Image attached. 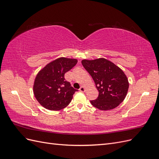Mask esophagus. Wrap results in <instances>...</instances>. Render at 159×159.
I'll return each mask as SVG.
<instances>
[{"label": "esophagus", "mask_w": 159, "mask_h": 159, "mask_svg": "<svg viewBox=\"0 0 159 159\" xmlns=\"http://www.w3.org/2000/svg\"><path fill=\"white\" fill-rule=\"evenodd\" d=\"M80 91H81V92H85V88L84 86H81V87L80 88Z\"/></svg>", "instance_id": "obj_1"}]
</instances>
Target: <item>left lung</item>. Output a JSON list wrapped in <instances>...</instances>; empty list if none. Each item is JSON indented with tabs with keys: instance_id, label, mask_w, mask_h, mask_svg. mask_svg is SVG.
Segmentation results:
<instances>
[{
	"instance_id": "left-lung-1",
	"label": "left lung",
	"mask_w": 159,
	"mask_h": 159,
	"mask_svg": "<svg viewBox=\"0 0 159 159\" xmlns=\"http://www.w3.org/2000/svg\"><path fill=\"white\" fill-rule=\"evenodd\" d=\"M84 68L92 77L98 91V98L90 101L91 105L100 110H111L125 98L129 81L123 70L105 58L81 61Z\"/></svg>"
}]
</instances>
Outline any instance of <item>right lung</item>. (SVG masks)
<instances>
[{
    "instance_id": "add662e5",
    "label": "right lung",
    "mask_w": 159,
    "mask_h": 159,
    "mask_svg": "<svg viewBox=\"0 0 159 159\" xmlns=\"http://www.w3.org/2000/svg\"><path fill=\"white\" fill-rule=\"evenodd\" d=\"M76 59L59 57L42 68L34 80L33 91L36 99L44 108L57 111L70 104L77 89L66 81L64 75L74 67Z\"/></svg>"
}]
</instances>
